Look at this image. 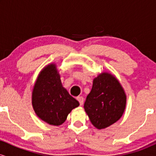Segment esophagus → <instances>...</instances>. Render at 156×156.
<instances>
[{"instance_id":"esophagus-1","label":"esophagus","mask_w":156,"mask_h":156,"mask_svg":"<svg viewBox=\"0 0 156 156\" xmlns=\"http://www.w3.org/2000/svg\"><path fill=\"white\" fill-rule=\"evenodd\" d=\"M77 100H78V101L79 102L80 105H82L83 104V97H81V96L78 97V98H77Z\"/></svg>"}]
</instances>
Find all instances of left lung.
Returning a JSON list of instances; mask_svg holds the SVG:
<instances>
[{
  "label": "left lung",
  "instance_id": "left-lung-1",
  "mask_svg": "<svg viewBox=\"0 0 156 156\" xmlns=\"http://www.w3.org/2000/svg\"><path fill=\"white\" fill-rule=\"evenodd\" d=\"M126 96L120 83L112 75L103 73L93 80L84 109L92 124L103 129L114 124L122 115Z\"/></svg>",
  "mask_w": 156,
  "mask_h": 156
}]
</instances>
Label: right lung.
<instances>
[{
    "label": "right lung",
    "mask_w": 156,
    "mask_h": 156,
    "mask_svg": "<svg viewBox=\"0 0 156 156\" xmlns=\"http://www.w3.org/2000/svg\"><path fill=\"white\" fill-rule=\"evenodd\" d=\"M32 105L37 116L53 125H60L79 103L62 87L55 64L42 69L32 92Z\"/></svg>",
    "instance_id": "obj_1"
}]
</instances>
